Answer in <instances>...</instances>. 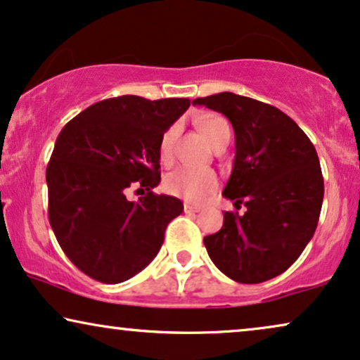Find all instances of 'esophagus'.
<instances>
[{"mask_svg": "<svg viewBox=\"0 0 360 360\" xmlns=\"http://www.w3.org/2000/svg\"><path fill=\"white\" fill-rule=\"evenodd\" d=\"M199 209H201V207H199L198 204H193V202H189V201L184 202V211L186 212H198Z\"/></svg>", "mask_w": 360, "mask_h": 360, "instance_id": "esophagus-1", "label": "esophagus"}]
</instances>
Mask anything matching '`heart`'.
<instances>
[{
    "label": "heart",
    "mask_w": 360,
    "mask_h": 360,
    "mask_svg": "<svg viewBox=\"0 0 360 360\" xmlns=\"http://www.w3.org/2000/svg\"><path fill=\"white\" fill-rule=\"evenodd\" d=\"M202 134L211 143V146H217L222 139L231 138V127L227 121L221 116L206 117L199 122ZM177 138V126H171L165 131L159 141V158L162 162H171L174 156V141ZM217 174L211 169H198L191 166H179L172 169L165 179V189L169 194L183 198L186 201H204L209 194H212L217 188Z\"/></svg>",
    "instance_id": "obj_1"
}]
</instances>
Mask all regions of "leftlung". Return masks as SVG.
I'll list each match as a JSON object with an SVG mask.
<instances>
[{
  "label": "left lung",
  "mask_w": 360,
  "mask_h": 360,
  "mask_svg": "<svg viewBox=\"0 0 360 360\" xmlns=\"http://www.w3.org/2000/svg\"><path fill=\"white\" fill-rule=\"evenodd\" d=\"M193 104L222 112L234 127L236 158L222 195L245 206L224 212V224L206 236L209 257L240 284L282 274L316 233L324 177L316 148L288 115L271 104L219 93Z\"/></svg>",
  "instance_id": "left-lung-1"
}]
</instances>
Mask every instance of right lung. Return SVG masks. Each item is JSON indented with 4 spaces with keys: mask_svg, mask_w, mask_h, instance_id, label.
<instances>
[{
    "mask_svg": "<svg viewBox=\"0 0 360 360\" xmlns=\"http://www.w3.org/2000/svg\"><path fill=\"white\" fill-rule=\"evenodd\" d=\"M191 101L141 96L104 99L59 133L46 169L48 216L68 259L104 284H120L156 257L165 231L183 212L161 181L159 141ZM147 194L127 202V189Z\"/></svg>",
    "mask_w": 360,
    "mask_h": 360,
    "instance_id": "add662e5",
    "label": "right lung"
}]
</instances>
